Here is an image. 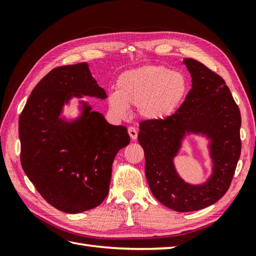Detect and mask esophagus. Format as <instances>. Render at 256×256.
Returning a JSON list of instances; mask_svg holds the SVG:
<instances>
[{"label":"esophagus","mask_w":256,"mask_h":256,"mask_svg":"<svg viewBox=\"0 0 256 256\" xmlns=\"http://www.w3.org/2000/svg\"><path fill=\"white\" fill-rule=\"evenodd\" d=\"M128 134H130V138H131L133 140H135L138 138V130L135 128L130 126V128H128Z\"/></svg>","instance_id":"obj_1"}]
</instances>
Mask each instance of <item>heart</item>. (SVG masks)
<instances>
[{"label":"heart","mask_w":256,"mask_h":256,"mask_svg":"<svg viewBox=\"0 0 256 256\" xmlns=\"http://www.w3.org/2000/svg\"><path fill=\"white\" fill-rule=\"evenodd\" d=\"M190 89L188 77L165 66H144L120 76L116 91L108 98L110 111L116 118L128 116V106H136L146 121H162L176 112Z\"/></svg>","instance_id":"heart-1"}]
</instances>
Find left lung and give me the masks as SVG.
<instances>
[{
  "mask_svg": "<svg viewBox=\"0 0 256 256\" xmlns=\"http://www.w3.org/2000/svg\"><path fill=\"white\" fill-rule=\"evenodd\" d=\"M184 64L192 81L184 103L162 121L140 122L138 133L152 192L178 212L204 209L224 197L241 154V114L224 80L194 59L184 58ZM190 132L210 140L212 174L201 185L184 182L173 165L182 140Z\"/></svg>",
  "mask_w": 256,
  "mask_h": 256,
  "instance_id": "obj_1",
  "label": "left lung"
}]
</instances>
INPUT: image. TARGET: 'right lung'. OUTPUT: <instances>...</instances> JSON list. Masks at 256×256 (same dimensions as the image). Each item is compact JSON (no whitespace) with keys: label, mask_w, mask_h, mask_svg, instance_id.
<instances>
[{"label":"right lung","mask_w":256,"mask_h":256,"mask_svg":"<svg viewBox=\"0 0 256 256\" xmlns=\"http://www.w3.org/2000/svg\"><path fill=\"white\" fill-rule=\"evenodd\" d=\"M72 96L106 98L86 62L52 69L36 84L20 113L18 135L22 167L37 192L56 209L80 214L106 199L114 157L130 135L84 101L79 118H62Z\"/></svg>","instance_id":"right-lung-1"}]
</instances>
